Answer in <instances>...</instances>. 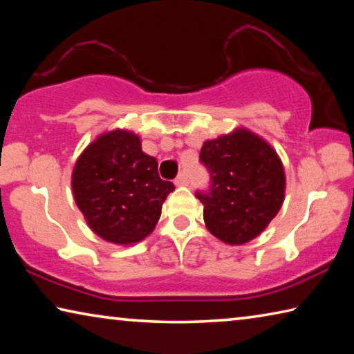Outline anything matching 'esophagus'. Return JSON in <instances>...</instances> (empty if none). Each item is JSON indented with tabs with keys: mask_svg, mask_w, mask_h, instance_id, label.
I'll return each mask as SVG.
<instances>
[{
	"mask_svg": "<svg viewBox=\"0 0 354 354\" xmlns=\"http://www.w3.org/2000/svg\"><path fill=\"white\" fill-rule=\"evenodd\" d=\"M175 184L176 185H187L189 184V178H187V175H185V171L179 173L178 178L175 179Z\"/></svg>",
	"mask_w": 354,
	"mask_h": 354,
	"instance_id": "34e87169",
	"label": "esophagus"
}]
</instances>
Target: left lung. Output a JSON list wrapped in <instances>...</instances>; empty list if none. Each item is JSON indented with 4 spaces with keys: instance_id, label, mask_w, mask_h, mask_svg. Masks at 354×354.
<instances>
[{
    "instance_id": "1",
    "label": "left lung",
    "mask_w": 354,
    "mask_h": 354,
    "mask_svg": "<svg viewBox=\"0 0 354 354\" xmlns=\"http://www.w3.org/2000/svg\"><path fill=\"white\" fill-rule=\"evenodd\" d=\"M200 160L211 176L209 189L195 194L207 230L230 245L259 236L284 201L286 175L277 151L241 128L205 142Z\"/></svg>"
}]
</instances>
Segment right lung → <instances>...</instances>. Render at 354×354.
<instances>
[{
    "instance_id": "right-lung-1",
    "label": "right lung",
    "mask_w": 354,
    "mask_h": 354,
    "mask_svg": "<svg viewBox=\"0 0 354 354\" xmlns=\"http://www.w3.org/2000/svg\"><path fill=\"white\" fill-rule=\"evenodd\" d=\"M75 201L91 230L107 242L131 245L154 230L175 185L160 179L158 160L139 136L115 129L84 149L71 176Z\"/></svg>"
}]
</instances>
